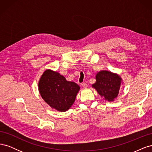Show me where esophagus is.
I'll use <instances>...</instances> for the list:
<instances>
[{"label":"esophagus","instance_id":"esophagus-1","mask_svg":"<svg viewBox=\"0 0 152 152\" xmlns=\"http://www.w3.org/2000/svg\"><path fill=\"white\" fill-rule=\"evenodd\" d=\"M81 85H82V87H86L87 86V84H86V83H85V82H83V83H82V84H81Z\"/></svg>","mask_w":152,"mask_h":152}]
</instances>
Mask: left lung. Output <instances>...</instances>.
<instances>
[{"mask_svg": "<svg viewBox=\"0 0 152 152\" xmlns=\"http://www.w3.org/2000/svg\"><path fill=\"white\" fill-rule=\"evenodd\" d=\"M96 83L92 85L101 96L108 101H113L118 94L121 78L108 71H101L96 76Z\"/></svg>", "mask_w": 152, "mask_h": 152, "instance_id": "left-lung-1", "label": "left lung"}]
</instances>
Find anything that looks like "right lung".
I'll list each match as a JSON object with an SVG mask.
<instances>
[{
	"label": "right lung",
	"instance_id": "1",
	"mask_svg": "<svg viewBox=\"0 0 152 152\" xmlns=\"http://www.w3.org/2000/svg\"><path fill=\"white\" fill-rule=\"evenodd\" d=\"M39 89L41 97L50 107L65 112L75 102L80 87L67 81L58 72L46 70L39 80Z\"/></svg>",
	"mask_w": 152,
	"mask_h": 152
}]
</instances>
